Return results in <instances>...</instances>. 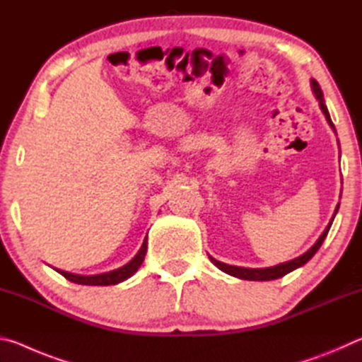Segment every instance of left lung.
Listing matches in <instances>:
<instances>
[{
  "label": "left lung",
  "mask_w": 362,
  "mask_h": 362,
  "mask_svg": "<svg viewBox=\"0 0 362 362\" xmlns=\"http://www.w3.org/2000/svg\"><path fill=\"white\" fill-rule=\"evenodd\" d=\"M311 89H313L316 99L320 100V107H321V110H322L324 116H326L329 126L332 127V129L335 131L334 122H332V119H330L329 110H327V107H326V103H324L322 90H321L320 84H317L316 79H311ZM339 206H340V204H337L332 218H330V222H329V225L326 226V230L322 231V235H321L320 238H317V241H316V243L313 244V246H311L308 250H306L305 254L297 257V259L289 260V262H284V263H279V265H276V267H269V268H243V267H233V265H226V263H223V262L216 260V259H214V257H211V255H209V259H211V262H212L214 265H216L218 269H222V272H225L226 274H231V276L240 278V279H247V281H272V279L283 278L284 274L291 273V272H293V269H297L298 267L305 265V263L308 262V260L311 259V257H313V255L317 252V249L321 247V244L324 243V240H326L327 233H329V230H330V225H332V222H334L335 214H337V211H339Z\"/></svg>",
  "instance_id": "left-lung-1"
}]
</instances>
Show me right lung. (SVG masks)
Returning a JSON list of instances; mask_svg holds the SVG:
<instances>
[{
	"label": "right lung",
	"instance_id": "right-lung-1",
	"mask_svg": "<svg viewBox=\"0 0 362 362\" xmlns=\"http://www.w3.org/2000/svg\"><path fill=\"white\" fill-rule=\"evenodd\" d=\"M146 236L144 240L142 247L139 249V252L134 255V259L126 263L124 267H121L118 269H113V272H108V273H102V274H93V276H83V274H73L69 272H64V269H57V272L62 274L64 278H66L71 283H76V284H83V286H112V284H118L122 283V281H126L127 278H131L134 273L137 272L142 265V262L145 259V254H146Z\"/></svg>",
	"mask_w": 362,
	"mask_h": 362
}]
</instances>
